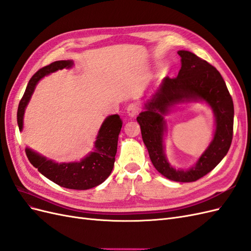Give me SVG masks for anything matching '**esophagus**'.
Masks as SVG:
<instances>
[{"mask_svg":"<svg viewBox=\"0 0 251 251\" xmlns=\"http://www.w3.org/2000/svg\"><path fill=\"white\" fill-rule=\"evenodd\" d=\"M139 111H140V108H139V105L137 104V103H131V104H128V107H127V109H126V113H127V115L130 116V117H134V116H136L137 115V114L139 113Z\"/></svg>","mask_w":251,"mask_h":251,"instance_id":"obj_1","label":"esophagus"}]
</instances>
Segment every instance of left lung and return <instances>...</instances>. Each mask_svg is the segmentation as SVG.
Returning a JSON list of instances; mask_svg holds the SVG:
<instances>
[{"mask_svg":"<svg viewBox=\"0 0 251 251\" xmlns=\"http://www.w3.org/2000/svg\"><path fill=\"white\" fill-rule=\"evenodd\" d=\"M178 54L181 69L177 77L163 78L156 93L144 103L146 110L139 114L137 121L155 169L172 181L194 182L214 170L228 151L233 133V102L223 77L214 66L189 51L180 50ZM200 100L214 112V138L194 167L177 170L169 164L164 153L163 116L175 105Z\"/></svg>","mask_w":251,"mask_h":251,"instance_id":"1","label":"left lung"}]
</instances>
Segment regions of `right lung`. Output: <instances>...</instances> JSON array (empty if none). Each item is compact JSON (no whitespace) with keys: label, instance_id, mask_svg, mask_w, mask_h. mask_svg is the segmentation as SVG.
<instances>
[{"label":"right lung","instance_id":"add662e5","mask_svg":"<svg viewBox=\"0 0 251 251\" xmlns=\"http://www.w3.org/2000/svg\"><path fill=\"white\" fill-rule=\"evenodd\" d=\"M73 66V60H57L37 71L30 78L26 91L23 95L18 109V125L23 130V119L25 109L33 94L36 83L43 77L64 68L69 69ZM123 121L115 115L108 116L98 131L94 151L77 162L57 163L51 159H47L36 151L26 148V155L34 168L37 169L45 177L54 182L57 185L70 189H89L101 184L107 179L113 170L117 151L118 135L120 133Z\"/></svg>","mask_w":251,"mask_h":251}]
</instances>
